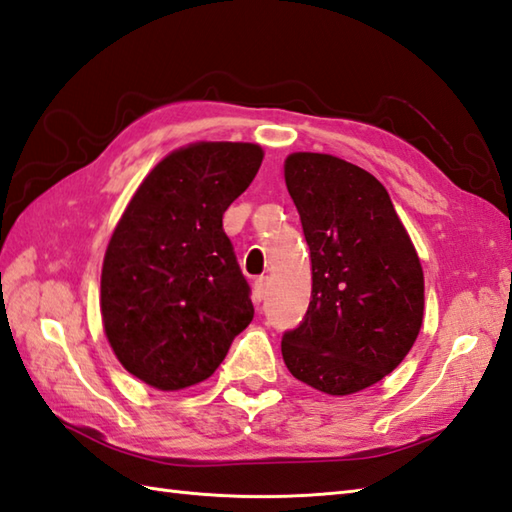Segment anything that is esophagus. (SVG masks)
Segmentation results:
<instances>
[{
	"instance_id": "34e87169",
	"label": "esophagus",
	"mask_w": 512,
	"mask_h": 512,
	"mask_svg": "<svg viewBox=\"0 0 512 512\" xmlns=\"http://www.w3.org/2000/svg\"><path fill=\"white\" fill-rule=\"evenodd\" d=\"M254 296H256V300H265V296H267V276H258L254 280Z\"/></svg>"
}]
</instances>
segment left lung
Instances as JSON below:
<instances>
[{
	"label": "left lung",
	"instance_id": "8db88e82",
	"mask_svg": "<svg viewBox=\"0 0 512 512\" xmlns=\"http://www.w3.org/2000/svg\"><path fill=\"white\" fill-rule=\"evenodd\" d=\"M285 183L311 258L305 320L280 342L296 380L327 395L373 387L411 351L424 271L389 192L333 154L294 152Z\"/></svg>",
	"mask_w": 512,
	"mask_h": 512
}]
</instances>
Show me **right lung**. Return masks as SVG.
Wrapping results in <instances>:
<instances>
[{
	"instance_id": "1",
	"label": "right lung",
	"mask_w": 512,
	"mask_h": 512,
	"mask_svg": "<svg viewBox=\"0 0 512 512\" xmlns=\"http://www.w3.org/2000/svg\"><path fill=\"white\" fill-rule=\"evenodd\" d=\"M263 156L258 143L183 145L154 165L114 227L101 267L103 331L148 387L207 380L254 318L223 214Z\"/></svg>"
}]
</instances>
